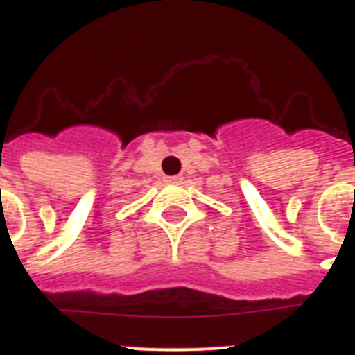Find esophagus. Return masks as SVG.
Returning <instances> with one entry per match:
<instances>
[{
	"mask_svg": "<svg viewBox=\"0 0 355 355\" xmlns=\"http://www.w3.org/2000/svg\"><path fill=\"white\" fill-rule=\"evenodd\" d=\"M180 180H182V178H180V177H167L166 178V182H169V184H178V182H180Z\"/></svg>",
	"mask_w": 355,
	"mask_h": 355,
	"instance_id": "obj_1",
	"label": "esophagus"
}]
</instances>
